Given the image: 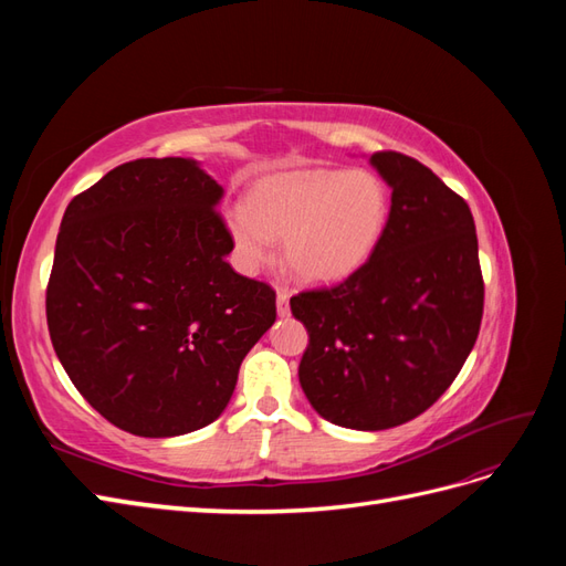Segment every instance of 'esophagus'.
<instances>
[{
	"mask_svg": "<svg viewBox=\"0 0 566 566\" xmlns=\"http://www.w3.org/2000/svg\"><path fill=\"white\" fill-rule=\"evenodd\" d=\"M290 295H287V290L285 287H279V293H276V310H279V316H287L290 314Z\"/></svg>",
	"mask_w": 566,
	"mask_h": 566,
	"instance_id": "obj_1",
	"label": "esophagus"
}]
</instances>
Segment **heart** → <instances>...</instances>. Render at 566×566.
Returning <instances> with one entry per match:
<instances>
[{"label":"heart","instance_id":"1","mask_svg":"<svg viewBox=\"0 0 566 566\" xmlns=\"http://www.w3.org/2000/svg\"><path fill=\"white\" fill-rule=\"evenodd\" d=\"M391 217V191L370 169H290L256 179L248 208L224 214L235 260L262 269L283 243V262L302 283L352 279L380 248Z\"/></svg>","mask_w":566,"mask_h":566}]
</instances>
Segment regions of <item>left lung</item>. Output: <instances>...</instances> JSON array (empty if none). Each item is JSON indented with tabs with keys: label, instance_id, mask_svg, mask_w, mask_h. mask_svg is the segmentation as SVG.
Masks as SVG:
<instances>
[{
	"label": "left lung",
	"instance_id": "1",
	"mask_svg": "<svg viewBox=\"0 0 566 566\" xmlns=\"http://www.w3.org/2000/svg\"><path fill=\"white\" fill-rule=\"evenodd\" d=\"M391 188L380 248L352 279L290 300L310 345L300 385L316 413L378 432L418 418L455 380L484 312L474 219L430 167L382 150Z\"/></svg>",
	"mask_w": 566,
	"mask_h": 566
}]
</instances>
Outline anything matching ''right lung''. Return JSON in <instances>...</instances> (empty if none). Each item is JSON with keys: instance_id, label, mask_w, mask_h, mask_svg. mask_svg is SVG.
Wrapping results in <instances>:
<instances>
[{"instance_id": "1", "label": "right lung", "mask_w": 566, "mask_h": 566, "mask_svg": "<svg viewBox=\"0 0 566 566\" xmlns=\"http://www.w3.org/2000/svg\"><path fill=\"white\" fill-rule=\"evenodd\" d=\"M221 196L191 158H142L65 208L46 285L51 345L90 406L136 437L214 422L276 321V293L227 262Z\"/></svg>"}]
</instances>
